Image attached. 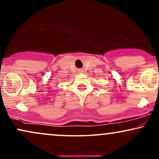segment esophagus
I'll list each match as a JSON object with an SVG mask.
<instances>
[{
    "label": "esophagus",
    "mask_w": 159,
    "mask_h": 159,
    "mask_svg": "<svg viewBox=\"0 0 159 159\" xmlns=\"http://www.w3.org/2000/svg\"><path fill=\"white\" fill-rule=\"evenodd\" d=\"M78 72H80V73H82V72H83V70H82V69H79V70H78Z\"/></svg>",
    "instance_id": "1"
}]
</instances>
